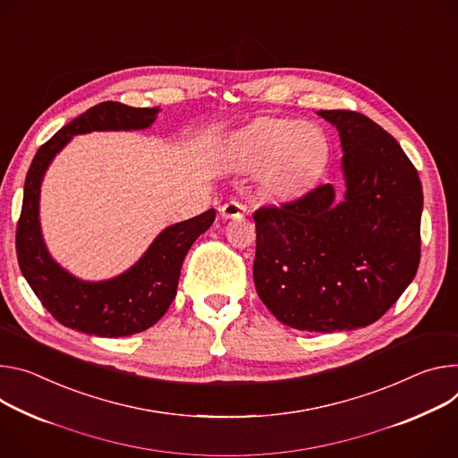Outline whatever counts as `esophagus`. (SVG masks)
Masks as SVG:
<instances>
[{"instance_id":"1","label":"esophagus","mask_w":458,"mask_h":458,"mask_svg":"<svg viewBox=\"0 0 458 458\" xmlns=\"http://www.w3.org/2000/svg\"><path fill=\"white\" fill-rule=\"evenodd\" d=\"M221 217L223 219H237V217H244L246 216V208L235 200H230V202H225L221 208Z\"/></svg>"}]
</instances>
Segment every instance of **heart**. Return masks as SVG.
I'll return each instance as SVG.
<instances>
[{
    "label": "heart",
    "mask_w": 458,
    "mask_h": 458,
    "mask_svg": "<svg viewBox=\"0 0 458 458\" xmlns=\"http://www.w3.org/2000/svg\"><path fill=\"white\" fill-rule=\"evenodd\" d=\"M328 137L316 123L265 116L232 135L228 158L241 172H259L265 199L284 202L298 197L325 168Z\"/></svg>",
    "instance_id": "b5f03b06"
}]
</instances>
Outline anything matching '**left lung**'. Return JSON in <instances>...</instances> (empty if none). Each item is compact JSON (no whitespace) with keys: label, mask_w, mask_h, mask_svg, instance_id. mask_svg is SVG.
Instances as JSON below:
<instances>
[{"label":"left lung","mask_w":458,"mask_h":458,"mask_svg":"<svg viewBox=\"0 0 458 458\" xmlns=\"http://www.w3.org/2000/svg\"><path fill=\"white\" fill-rule=\"evenodd\" d=\"M340 133L345 195L323 184L254 214V283L284 325L367 327L402 296L420 263L422 184L400 144L361 113L318 111Z\"/></svg>","instance_id":"8db88e82"}]
</instances>
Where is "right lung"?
I'll use <instances>...</instances> for the list:
<instances>
[{
  "instance_id": "right-lung-1",
  "label": "right lung",
  "mask_w": 458,
  "mask_h": 458,
  "mask_svg": "<svg viewBox=\"0 0 458 458\" xmlns=\"http://www.w3.org/2000/svg\"><path fill=\"white\" fill-rule=\"evenodd\" d=\"M157 113L158 107L102 102L71 120L32 158L16 228V254L32 293L64 327L91 336L120 338L155 325L177 294L182 261L190 246L216 219L212 208L197 217L168 226L130 270L106 281L78 279L51 258L39 228V186L53 158L74 135L146 130L155 122Z\"/></svg>"
}]
</instances>
